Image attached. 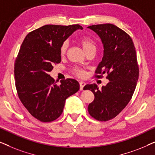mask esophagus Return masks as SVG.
<instances>
[{"mask_svg":"<svg viewBox=\"0 0 155 155\" xmlns=\"http://www.w3.org/2000/svg\"><path fill=\"white\" fill-rule=\"evenodd\" d=\"M85 85V82H82V81H80V90H83V87Z\"/></svg>","mask_w":155,"mask_h":155,"instance_id":"esophagus-1","label":"esophagus"}]
</instances>
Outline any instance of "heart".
<instances>
[{
  "mask_svg": "<svg viewBox=\"0 0 155 155\" xmlns=\"http://www.w3.org/2000/svg\"><path fill=\"white\" fill-rule=\"evenodd\" d=\"M80 41L82 46V48H83V49L86 53L92 49H95V48H96L95 47L94 41L89 37H86V36L82 37L80 39ZM68 46V42L67 41L63 42L60 48L61 55H62L63 56V55H64L65 54V52H66L67 51ZM74 73H75V75H77L78 76H79V77H82L84 74V71H82V69H80V68L74 69Z\"/></svg>",
  "mask_w": 155,
  "mask_h": 155,
  "instance_id": "b5f03b06",
  "label": "heart"
}]
</instances>
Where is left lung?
I'll return each instance as SVG.
<instances>
[{
	"mask_svg": "<svg viewBox=\"0 0 155 155\" xmlns=\"http://www.w3.org/2000/svg\"><path fill=\"white\" fill-rule=\"evenodd\" d=\"M87 28L98 35L104 46V56L95 77L107 74L109 80L100 90L96 84L84 87L94 94L88 111L96 120L107 121L115 118L132 98L139 76L136 51L131 37L116 25H96Z\"/></svg>",
	"mask_w": 155,
	"mask_h": 155,
	"instance_id": "8db88e82",
	"label": "left lung"
}]
</instances>
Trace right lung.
Masks as SVG:
<instances>
[{
	"label": "right lung",
	"mask_w": 155,
	"mask_h": 155,
	"mask_svg": "<svg viewBox=\"0 0 155 155\" xmlns=\"http://www.w3.org/2000/svg\"><path fill=\"white\" fill-rule=\"evenodd\" d=\"M79 25H46L25 38L15 63L14 74L18 97L29 114L41 122L56 120L62 114L68 97L79 90L77 80L68 78L60 84L48 75L61 61L62 44Z\"/></svg>",
	"instance_id": "right-lung-1"
}]
</instances>
